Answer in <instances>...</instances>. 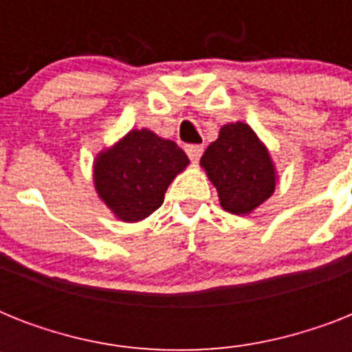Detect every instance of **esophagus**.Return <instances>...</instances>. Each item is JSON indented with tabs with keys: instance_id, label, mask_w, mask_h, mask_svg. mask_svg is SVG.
Here are the masks:
<instances>
[{
	"instance_id": "esophagus-1",
	"label": "esophagus",
	"mask_w": 352,
	"mask_h": 352,
	"mask_svg": "<svg viewBox=\"0 0 352 352\" xmlns=\"http://www.w3.org/2000/svg\"><path fill=\"white\" fill-rule=\"evenodd\" d=\"M203 151H204V148L203 146H199V144H190V146H186V153L192 162H197V160L201 159Z\"/></svg>"
}]
</instances>
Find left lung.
Instances as JSON below:
<instances>
[{
	"label": "left lung",
	"instance_id": "left-lung-1",
	"mask_svg": "<svg viewBox=\"0 0 352 352\" xmlns=\"http://www.w3.org/2000/svg\"><path fill=\"white\" fill-rule=\"evenodd\" d=\"M201 166L217 188L223 210L248 215L276 190V168L267 146L248 124H225L206 148Z\"/></svg>",
	"mask_w": 352,
	"mask_h": 352
}]
</instances>
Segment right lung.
Returning <instances> with one entry per match:
<instances>
[{
	"label": "right lung",
	"mask_w": 352,
	"mask_h": 352,
	"mask_svg": "<svg viewBox=\"0 0 352 352\" xmlns=\"http://www.w3.org/2000/svg\"><path fill=\"white\" fill-rule=\"evenodd\" d=\"M190 164L173 140L149 129H131L96 155L93 179L98 197L126 223H137L164 203L171 181Z\"/></svg>",
	"instance_id": "obj_1"
}]
</instances>
